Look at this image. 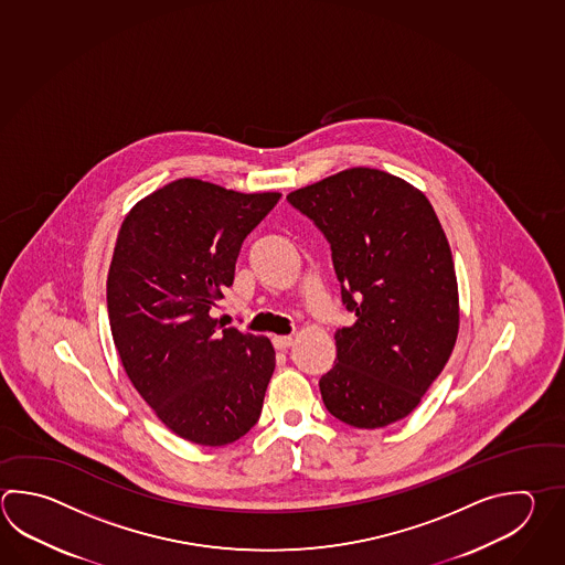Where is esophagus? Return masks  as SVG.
<instances>
[{"mask_svg":"<svg viewBox=\"0 0 565 565\" xmlns=\"http://www.w3.org/2000/svg\"><path fill=\"white\" fill-rule=\"evenodd\" d=\"M291 344H294L291 335H274V345L277 350H288Z\"/></svg>","mask_w":565,"mask_h":565,"instance_id":"34e87169","label":"esophagus"}]
</instances>
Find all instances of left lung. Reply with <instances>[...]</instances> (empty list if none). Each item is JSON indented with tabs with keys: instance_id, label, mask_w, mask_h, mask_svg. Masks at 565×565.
<instances>
[{
	"instance_id": "8db88e82",
	"label": "left lung",
	"mask_w": 565,
	"mask_h": 565,
	"mask_svg": "<svg viewBox=\"0 0 565 565\" xmlns=\"http://www.w3.org/2000/svg\"><path fill=\"white\" fill-rule=\"evenodd\" d=\"M332 247L345 310L338 362L320 379L338 420L381 428L411 415L449 362L459 288L447 235L425 193L369 167L289 193Z\"/></svg>"
}]
</instances>
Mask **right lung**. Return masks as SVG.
Here are the masks:
<instances>
[{"instance_id": "add662e5", "label": "right lung", "mask_w": 565, "mask_h": 565, "mask_svg": "<svg viewBox=\"0 0 565 565\" xmlns=\"http://www.w3.org/2000/svg\"><path fill=\"white\" fill-rule=\"evenodd\" d=\"M279 196L179 179L140 199L116 237L106 303L120 362L162 425L203 447L249 433L276 369L265 335L223 328L211 310Z\"/></svg>"}]
</instances>
